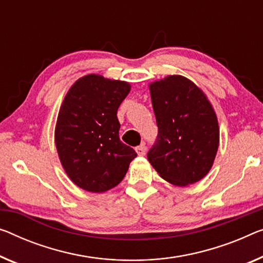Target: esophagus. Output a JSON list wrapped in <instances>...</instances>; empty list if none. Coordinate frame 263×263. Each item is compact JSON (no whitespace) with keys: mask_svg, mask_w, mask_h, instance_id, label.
<instances>
[{"mask_svg":"<svg viewBox=\"0 0 263 263\" xmlns=\"http://www.w3.org/2000/svg\"><path fill=\"white\" fill-rule=\"evenodd\" d=\"M136 152L138 154V156H144L145 152H146V147L144 145H139V146L136 147Z\"/></svg>","mask_w":263,"mask_h":263,"instance_id":"34e87169","label":"esophagus"}]
</instances>
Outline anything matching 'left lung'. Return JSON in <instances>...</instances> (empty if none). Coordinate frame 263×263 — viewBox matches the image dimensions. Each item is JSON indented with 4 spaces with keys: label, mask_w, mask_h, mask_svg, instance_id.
I'll use <instances>...</instances> for the list:
<instances>
[{
    "label": "left lung",
    "mask_w": 263,
    "mask_h": 263,
    "mask_svg": "<svg viewBox=\"0 0 263 263\" xmlns=\"http://www.w3.org/2000/svg\"><path fill=\"white\" fill-rule=\"evenodd\" d=\"M148 87L158 126L148 162L174 185L201 181L213 166L219 144L213 105L201 88L182 76H167Z\"/></svg>",
    "instance_id": "8db88e82"
}]
</instances>
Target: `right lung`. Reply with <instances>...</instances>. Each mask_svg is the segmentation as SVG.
Wrapping results in <instances>:
<instances>
[{
    "label": "right lung",
    "instance_id": "1",
    "mask_svg": "<svg viewBox=\"0 0 263 263\" xmlns=\"http://www.w3.org/2000/svg\"><path fill=\"white\" fill-rule=\"evenodd\" d=\"M126 81L88 74L70 86L58 115L55 145L76 185L105 193L126 175L136 151L119 139L117 111L130 92Z\"/></svg>",
    "mask_w": 263,
    "mask_h": 263
}]
</instances>
